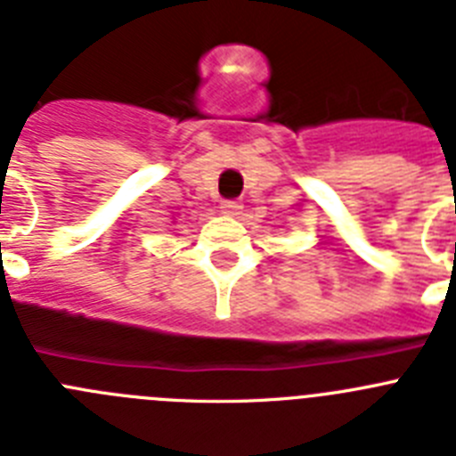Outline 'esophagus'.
<instances>
[{
  "instance_id": "34e87169",
  "label": "esophagus",
  "mask_w": 456,
  "mask_h": 456,
  "mask_svg": "<svg viewBox=\"0 0 456 456\" xmlns=\"http://www.w3.org/2000/svg\"><path fill=\"white\" fill-rule=\"evenodd\" d=\"M241 208H244V205H241L240 200H224V203H221V209H224L225 215H231V216L240 215Z\"/></svg>"
}]
</instances>
